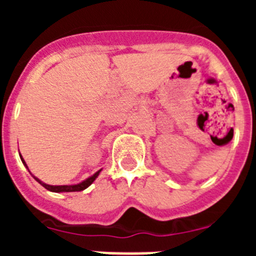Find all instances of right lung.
Returning <instances> with one entry per match:
<instances>
[{"instance_id": "right-lung-1", "label": "right lung", "mask_w": 256, "mask_h": 256, "mask_svg": "<svg viewBox=\"0 0 256 256\" xmlns=\"http://www.w3.org/2000/svg\"><path fill=\"white\" fill-rule=\"evenodd\" d=\"M20 159H22V164H24V166H26V168L28 169V165H26V160L22 159V155H20ZM28 170H29V169H28ZM101 170H102V169H100V170H97L96 173L94 174V176H91V177H88L87 180H82V182H80V183H76V184H62V186H52V184H47V183L42 182V180H38V178L34 177V176H33V178H34V180H37V182L40 183V184H42V186H44V188L48 190V191H51V192H58H58H76V191H83V190H86V188H87V187L91 186L92 183H94V180H96L97 177H98V174H100Z\"/></svg>"}]
</instances>
